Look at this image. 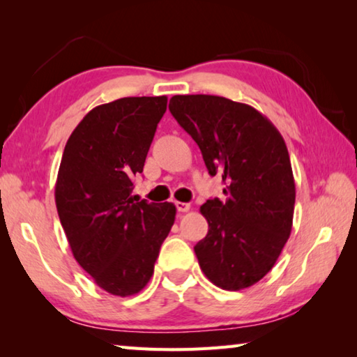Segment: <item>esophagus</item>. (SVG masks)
I'll use <instances>...</instances> for the list:
<instances>
[{"mask_svg": "<svg viewBox=\"0 0 357 357\" xmlns=\"http://www.w3.org/2000/svg\"><path fill=\"white\" fill-rule=\"evenodd\" d=\"M176 204V209L179 213H187V211H190V204L189 203H183V202H174Z\"/></svg>", "mask_w": 357, "mask_h": 357, "instance_id": "obj_1", "label": "esophagus"}]
</instances>
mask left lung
Here are the masks:
<instances>
[{"mask_svg": "<svg viewBox=\"0 0 357 357\" xmlns=\"http://www.w3.org/2000/svg\"><path fill=\"white\" fill-rule=\"evenodd\" d=\"M174 119L200 148L227 200L200 208L208 234L193 250L204 275L228 291L273 269L293 227L296 187L285 140L255 108L220 96H173Z\"/></svg>", "mask_w": 357, "mask_h": 357, "instance_id": "1", "label": "left lung"}]
</instances>
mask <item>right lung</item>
Segmentation results:
<instances>
[{"label": "right lung", "mask_w": 357, "mask_h": 357, "mask_svg": "<svg viewBox=\"0 0 357 357\" xmlns=\"http://www.w3.org/2000/svg\"><path fill=\"white\" fill-rule=\"evenodd\" d=\"M167 96L123 98L93 108L66 143L55 185L59 220L78 264L107 293L146 287L176 215L173 203H134Z\"/></svg>", "instance_id": "right-lung-1"}]
</instances>
